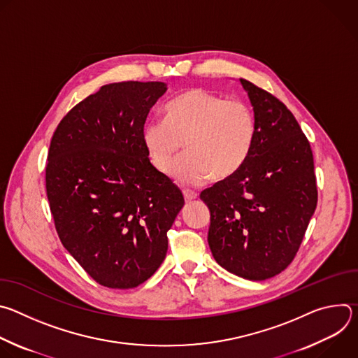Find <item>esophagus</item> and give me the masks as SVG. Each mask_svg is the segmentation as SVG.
<instances>
[{
  "mask_svg": "<svg viewBox=\"0 0 358 358\" xmlns=\"http://www.w3.org/2000/svg\"><path fill=\"white\" fill-rule=\"evenodd\" d=\"M182 194H184V198H185V201H187V202H189V201H192V199H195V198L198 196V194H196V192L189 191V189H184V191H182Z\"/></svg>",
  "mask_w": 358,
  "mask_h": 358,
  "instance_id": "obj_1",
  "label": "esophagus"
}]
</instances>
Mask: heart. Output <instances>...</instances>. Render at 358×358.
<instances>
[{
	"label": "heart",
	"instance_id": "heart-1",
	"mask_svg": "<svg viewBox=\"0 0 358 358\" xmlns=\"http://www.w3.org/2000/svg\"><path fill=\"white\" fill-rule=\"evenodd\" d=\"M166 115L167 120L145 123L143 143L151 163L166 171L185 141L187 151L170 169V177L182 187L202 185L213 176L228 178L250 156L257 119L241 99L192 87L170 101Z\"/></svg>",
	"mask_w": 358,
	"mask_h": 358
}]
</instances>
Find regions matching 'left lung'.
<instances>
[{
    "label": "left lung",
    "instance_id": "1",
    "mask_svg": "<svg viewBox=\"0 0 358 358\" xmlns=\"http://www.w3.org/2000/svg\"><path fill=\"white\" fill-rule=\"evenodd\" d=\"M257 119L250 156L201 192L211 213L208 245L228 272L249 280L279 275L294 259L317 206L313 152L292 112L241 79Z\"/></svg>",
    "mask_w": 358,
    "mask_h": 358
}]
</instances>
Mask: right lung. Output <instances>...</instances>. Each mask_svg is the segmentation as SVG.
<instances>
[{"label": "right lung", "mask_w": 358, "mask_h": 358, "mask_svg": "<svg viewBox=\"0 0 358 358\" xmlns=\"http://www.w3.org/2000/svg\"><path fill=\"white\" fill-rule=\"evenodd\" d=\"M164 82H119L83 99L58 124L46 195L61 242L97 283L131 289L163 264L167 231L184 207L150 163L143 129Z\"/></svg>", "instance_id": "right-lung-1"}]
</instances>
